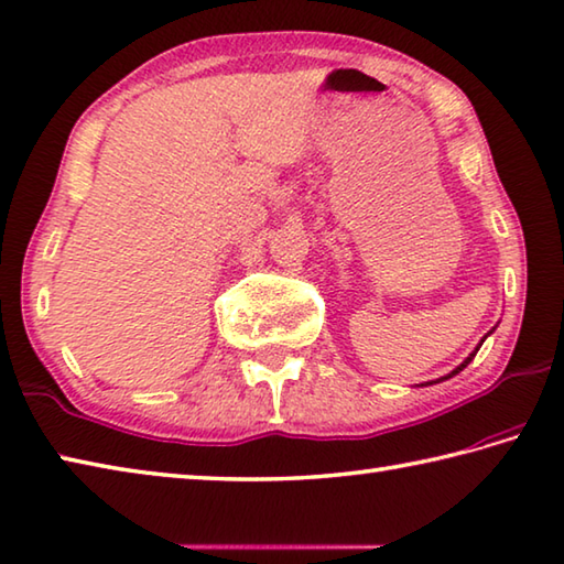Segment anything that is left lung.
<instances>
[{
	"label": "left lung",
	"mask_w": 564,
	"mask_h": 564,
	"mask_svg": "<svg viewBox=\"0 0 564 564\" xmlns=\"http://www.w3.org/2000/svg\"><path fill=\"white\" fill-rule=\"evenodd\" d=\"M491 332H494V328H491ZM491 332H488V334H491ZM488 334H486V336H488ZM486 336H484V338H481V344H484V341H486ZM481 344H479V346H476V348H474V350H471V354H469V356H466V358H464V360H462V364H459V366H456V368H454V370H452V373H447V376H444V378H440V380H447V378H452V376H456V373H459V370H464V368H466V366H469V364H471V360H474V356H476V350H479V348H481ZM440 380H432V382H440ZM432 382H424V386H432Z\"/></svg>",
	"instance_id": "8db88e82"
}]
</instances>
